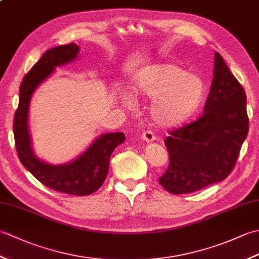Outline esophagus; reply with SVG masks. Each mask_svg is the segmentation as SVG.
Instances as JSON below:
<instances>
[{
	"label": "esophagus",
	"instance_id": "esophagus-1",
	"mask_svg": "<svg viewBox=\"0 0 259 259\" xmlns=\"http://www.w3.org/2000/svg\"><path fill=\"white\" fill-rule=\"evenodd\" d=\"M141 138L144 141L148 142V144H149V142H153L156 140V137H155V135L151 133V131H145V133H142Z\"/></svg>",
	"mask_w": 259,
	"mask_h": 259
}]
</instances>
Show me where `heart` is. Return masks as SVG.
Instances as JSON below:
<instances>
[{
	"instance_id": "b5f03b06",
	"label": "heart",
	"mask_w": 259,
	"mask_h": 259,
	"mask_svg": "<svg viewBox=\"0 0 259 259\" xmlns=\"http://www.w3.org/2000/svg\"><path fill=\"white\" fill-rule=\"evenodd\" d=\"M133 89L137 97L152 99L150 119L163 128L177 126L188 120L205 95V84L199 76L168 63L142 68L135 75ZM123 103L133 108L136 102L130 95H125Z\"/></svg>"
}]
</instances>
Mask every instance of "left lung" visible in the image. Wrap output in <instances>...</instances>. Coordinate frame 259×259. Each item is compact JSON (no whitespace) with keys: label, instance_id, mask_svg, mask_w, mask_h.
I'll use <instances>...</instances> for the list:
<instances>
[{"label":"left lung","instance_id":"8db88e82","mask_svg":"<svg viewBox=\"0 0 259 259\" xmlns=\"http://www.w3.org/2000/svg\"><path fill=\"white\" fill-rule=\"evenodd\" d=\"M247 134L245 90L216 52L203 113L164 140L170 161L159 183L174 195L221 183L232 172Z\"/></svg>","mask_w":259,"mask_h":259}]
</instances>
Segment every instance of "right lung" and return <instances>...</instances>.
<instances>
[{
    "instance_id": "1",
    "label": "right lung",
    "mask_w": 259,
    "mask_h": 259,
    "mask_svg": "<svg viewBox=\"0 0 259 259\" xmlns=\"http://www.w3.org/2000/svg\"><path fill=\"white\" fill-rule=\"evenodd\" d=\"M79 51L80 48L75 43L52 48L26 73L20 85L13 133L20 161L40 183L63 194L87 196L97 191L104 183L109 171L110 157L115 148L125 140L124 134L99 136L74 160L63 164H51L35 156L29 130V108L33 93L56 68L74 61Z\"/></svg>"
}]
</instances>
